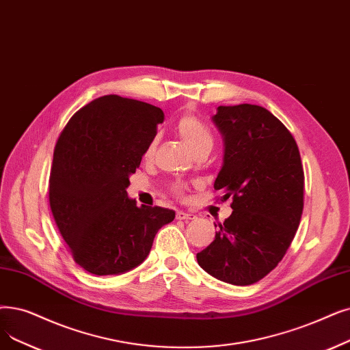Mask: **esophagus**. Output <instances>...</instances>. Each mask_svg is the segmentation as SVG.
<instances>
[{
  "mask_svg": "<svg viewBox=\"0 0 350 350\" xmlns=\"http://www.w3.org/2000/svg\"><path fill=\"white\" fill-rule=\"evenodd\" d=\"M176 217H177V220H194L196 215H193V213H186V211L178 210Z\"/></svg>",
  "mask_w": 350,
  "mask_h": 350,
  "instance_id": "obj_1",
  "label": "esophagus"
}]
</instances>
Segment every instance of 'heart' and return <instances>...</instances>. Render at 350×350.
Returning a JSON list of instances; mask_svg holds the SVG:
<instances>
[{
    "mask_svg": "<svg viewBox=\"0 0 350 350\" xmlns=\"http://www.w3.org/2000/svg\"><path fill=\"white\" fill-rule=\"evenodd\" d=\"M177 133L190 151H194L196 148L203 147V146L213 144V139L208 129L193 114H185L178 120ZM151 148H153V146L150 147V151ZM174 190L178 191L180 189L174 187Z\"/></svg>",
    "mask_w": 350,
    "mask_h": 350,
    "instance_id": "1",
    "label": "heart"
}]
</instances>
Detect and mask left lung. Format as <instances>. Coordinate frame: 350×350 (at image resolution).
<instances>
[{"instance_id": "8db88e82", "label": "left lung", "mask_w": 350, "mask_h": 350, "mask_svg": "<svg viewBox=\"0 0 350 350\" xmlns=\"http://www.w3.org/2000/svg\"><path fill=\"white\" fill-rule=\"evenodd\" d=\"M211 120L224 146L215 189L232 197L233 211L197 263L221 282L249 286L279 265L296 234L305 186L300 153L291 131L260 105H220Z\"/></svg>"}]
</instances>
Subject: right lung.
<instances>
[{
  "label": "right lung",
  "instance_id": "right-lung-1",
  "mask_svg": "<svg viewBox=\"0 0 350 350\" xmlns=\"http://www.w3.org/2000/svg\"><path fill=\"white\" fill-rule=\"evenodd\" d=\"M164 121L161 109L116 94L75 113L54 148L50 207L75 263L97 276L142 265L176 213L135 204L130 176Z\"/></svg>",
  "mask_w": 350,
  "mask_h": 350
}]
</instances>
